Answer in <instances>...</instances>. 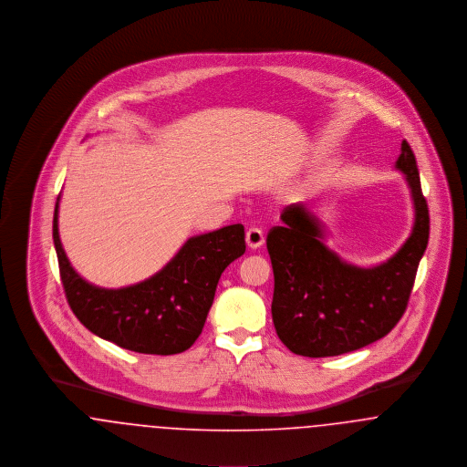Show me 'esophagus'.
<instances>
[{
    "instance_id": "obj_1",
    "label": "esophagus",
    "mask_w": 467,
    "mask_h": 467,
    "mask_svg": "<svg viewBox=\"0 0 467 467\" xmlns=\"http://www.w3.org/2000/svg\"><path fill=\"white\" fill-rule=\"evenodd\" d=\"M246 244L250 248H259L265 244V233L259 227H250L246 231Z\"/></svg>"
}]
</instances>
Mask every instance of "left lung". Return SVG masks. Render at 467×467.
<instances>
[{"mask_svg": "<svg viewBox=\"0 0 467 467\" xmlns=\"http://www.w3.org/2000/svg\"><path fill=\"white\" fill-rule=\"evenodd\" d=\"M415 204L411 236L387 263L357 267L322 244L318 221L303 202L285 206L267 233L275 275L273 324L290 352L333 357L358 350L390 333L404 315L429 242V208L417 159L406 140L396 162Z\"/></svg>", "mask_w": 467, "mask_h": 467, "instance_id": "obj_1", "label": "left lung"}]
</instances>
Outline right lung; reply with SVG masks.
Here are the masks:
<instances>
[{
  "label": "right lung",
  "instance_id": "add662e5",
  "mask_svg": "<svg viewBox=\"0 0 467 467\" xmlns=\"http://www.w3.org/2000/svg\"><path fill=\"white\" fill-rule=\"evenodd\" d=\"M52 236L67 305L90 333L120 348L173 356L200 337L223 269L244 254V229L233 223L191 238L152 278L126 289H99L69 266L57 231Z\"/></svg>",
  "mask_w": 467,
  "mask_h": 467
}]
</instances>
